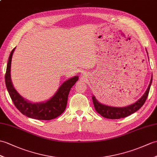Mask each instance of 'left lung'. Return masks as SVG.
Returning a JSON list of instances; mask_svg holds the SVG:
<instances>
[{
  "label": "left lung",
  "instance_id": "1",
  "mask_svg": "<svg viewBox=\"0 0 157 157\" xmlns=\"http://www.w3.org/2000/svg\"><path fill=\"white\" fill-rule=\"evenodd\" d=\"M152 81V76L151 79L150 83H149V86H148V88L145 93L143 94V96L138 101H136L135 103L129 105L126 107H112L102 104L100 103L96 100L95 96H93L92 100L96 111L98 113H99L101 116L109 119H119L122 118H125L126 116L131 115L133 113L136 112L137 110H139L144 104L145 101L148 97L149 91H150Z\"/></svg>",
  "mask_w": 157,
  "mask_h": 157
}]
</instances>
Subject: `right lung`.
<instances>
[{"label": "right lung", "mask_w": 157, "mask_h": 157, "mask_svg": "<svg viewBox=\"0 0 157 157\" xmlns=\"http://www.w3.org/2000/svg\"><path fill=\"white\" fill-rule=\"evenodd\" d=\"M14 49L15 48H14L10 52L5 74L6 88L14 105L22 114L29 118L49 120L58 117L66 108L69 93L72 86L78 80V76L75 75L64 82L59 87L57 92L49 100L44 102L32 103L24 99L17 92L13 85L10 78V67Z\"/></svg>", "instance_id": "right-lung-1"}]
</instances>
